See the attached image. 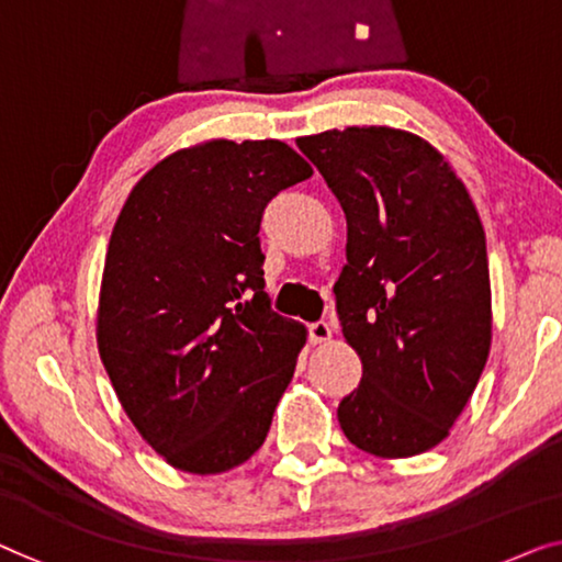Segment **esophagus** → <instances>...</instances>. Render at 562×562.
<instances>
[{
  "label": "esophagus",
  "mask_w": 562,
  "mask_h": 562,
  "mask_svg": "<svg viewBox=\"0 0 562 562\" xmlns=\"http://www.w3.org/2000/svg\"><path fill=\"white\" fill-rule=\"evenodd\" d=\"M307 333H310V340H313V342H325V340H330V335H333L330 325L325 323V321L310 323L307 325Z\"/></svg>",
  "instance_id": "esophagus-1"
}]
</instances>
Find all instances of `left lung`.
Segmentation results:
<instances>
[{
  "label": "left lung",
  "instance_id": "1",
  "mask_svg": "<svg viewBox=\"0 0 562 562\" xmlns=\"http://www.w3.org/2000/svg\"><path fill=\"white\" fill-rule=\"evenodd\" d=\"M348 222L335 282L363 379L338 406L350 443L383 459L447 439L492 340L487 241L443 156L414 133L368 125L297 138Z\"/></svg>",
  "mask_w": 562,
  "mask_h": 562
}]
</instances>
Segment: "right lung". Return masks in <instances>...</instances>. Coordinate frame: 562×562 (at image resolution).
Here are the masks:
<instances>
[{
	"label": "right lung",
	"mask_w": 562,
	"mask_h": 562,
	"mask_svg": "<svg viewBox=\"0 0 562 562\" xmlns=\"http://www.w3.org/2000/svg\"><path fill=\"white\" fill-rule=\"evenodd\" d=\"M310 176L282 140H209L164 158L125 199L98 348L133 426L176 469L220 474L265 443L305 328L272 310L259 224Z\"/></svg>",
	"instance_id": "obj_1"
}]
</instances>
